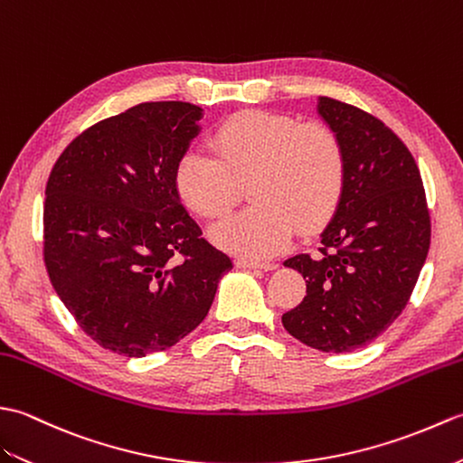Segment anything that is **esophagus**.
Segmentation results:
<instances>
[{
	"label": "esophagus",
	"instance_id": "obj_1",
	"mask_svg": "<svg viewBox=\"0 0 463 463\" xmlns=\"http://www.w3.org/2000/svg\"><path fill=\"white\" fill-rule=\"evenodd\" d=\"M238 267H243V269H263V271H271L275 269V263H267V261H251V260H238L235 261Z\"/></svg>",
	"mask_w": 463,
	"mask_h": 463
}]
</instances>
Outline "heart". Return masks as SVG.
<instances>
[{"instance_id": "b5f03b06", "label": "heart", "mask_w": 463, "mask_h": 463, "mask_svg": "<svg viewBox=\"0 0 463 463\" xmlns=\"http://www.w3.org/2000/svg\"><path fill=\"white\" fill-rule=\"evenodd\" d=\"M215 156L190 148L174 166V186L192 212L218 220L250 184L255 203L210 230L222 250L265 260L291 241L295 228L313 232L331 220L343 196V142L323 122L240 110L212 132Z\"/></svg>"}]
</instances>
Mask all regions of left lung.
<instances>
[{"label":"left lung","mask_w":463,"mask_h":463,"mask_svg":"<svg viewBox=\"0 0 463 463\" xmlns=\"http://www.w3.org/2000/svg\"><path fill=\"white\" fill-rule=\"evenodd\" d=\"M317 110L343 142L345 188L321 233V253L285 261L303 275L307 295L281 321L307 346L351 353L402 313L432 225L416 160L383 120L328 97H318Z\"/></svg>","instance_id":"left-lung-1"}]
</instances>
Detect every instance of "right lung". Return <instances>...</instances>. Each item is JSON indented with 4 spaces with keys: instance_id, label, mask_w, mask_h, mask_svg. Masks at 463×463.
<instances>
[{
    "instance_id": "add662e5",
    "label": "right lung",
    "mask_w": 463,
    "mask_h": 463,
    "mask_svg": "<svg viewBox=\"0 0 463 463\" xmlns=\"http://www.w3.org/2000/svg\"><path fill=\"white\" fill-rule=\"evenodd\" d=\"M202 109L142 102L71 142L49 174L43 258L61 301L102 348L140 358L196 328L232 260L174 186Z\"/></svg>"
}]
</instances>
